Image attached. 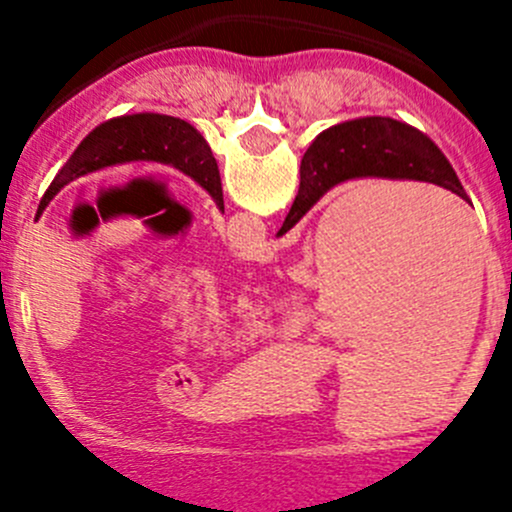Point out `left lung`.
Masks as SVG:
<instances>
[{
    "mask_svg": "<svg viewBox=\"0 0 512 512\" xmlns=\"http://www.w3.org/2000/svg\"><path fill=\"white\" fill-rule=\"evenodd\" d=\"M133 160L173 165L180 173L190 175L200 188L208 190L215 205L225 210L220 170L205 138L188 121H180V118L160 116V113H133V116L111 118V121L101 123L79 143L74 156L66 160L59 175L51 180L49 190L36 210V218L71 180L94 173V170L111 168V165L133 163Z\"/></svg>",
    "mask_w": 512,
    "mask_h": 512,
    "instance_id": "1",
    "label": "left lung"
}]
</instances>
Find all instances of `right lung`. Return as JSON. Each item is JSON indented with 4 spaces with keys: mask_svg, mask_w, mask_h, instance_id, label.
Returning a JSON list of instances; mask_svg holds the SVG:
<instances>
[{
    "mask_svg": "<svg viewBox=\"0 0 512 512\" xmlns=\"http://www.w3.org/2000/svg\"><path fill=\"white\" fill-rule=\"evenodd\" d=\"M354 178L423 180L468 200L436 143L409 123L384 116L337 123L314 138L299 165V190L277 235H285L327 190Z\"/></svg>",
    "mask_w": 512,
    "mask_h": 512,
    "instance_id": "1",
    "label": "right lung"
}]
</instances>
